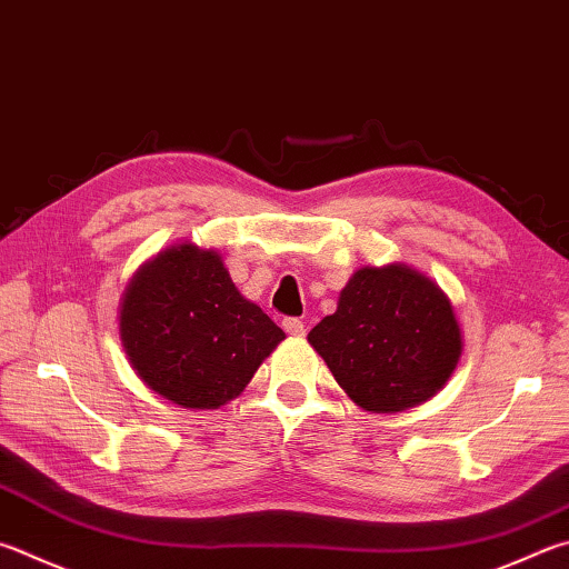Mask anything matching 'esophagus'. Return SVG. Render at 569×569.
<instances>
[{"mask_svg": "<svg viewBox=\"0 0 569 569\" xmlns=\"http://www.w3.org/2000/svg\"><path fill=\"white\" fill-rule=\"evenodd\" d=\"M283 330H286L288 336H293V338L306 336V326H303L298 318H286V320H283Z\"/></svg>", "mask_w": 569, "mask_h": 569, "instance_id": "obj_1", "label": "esophagus"}]
</instances>
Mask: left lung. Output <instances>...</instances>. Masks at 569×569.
<instances>
[{"label":"left lung","mask_w":569,"mask_h":569,"mask_svg":"<svg viewBox=\"0 0 569 569\" xmlns=\"http://www.w3.org/2000/svg\"><path fill=\"white\" fill-rule=\"evenodd\" d=\"M308 343L358 408L402 412L446 388L462 356V328L426 273L406 263L363 266Z\"/></svg>","instance_id":"1"}]
</instances>
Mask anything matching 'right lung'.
Masks as SVG:
<instances>
[{
  "label": "right lung",
  "mask_w": 569,
  "mask_h": 569,
  "mask_svg": "<svg viewBox=\"0 0 569 569\" xmlns=\"http://www.w3.org/2000/svg\"><path fill=\"white\" fill-rule=\"evenodd\" d=\"M119 338L133 373L173 406L216 410L241 396L286 333L191 241L151 256L127 286Z\"/></svg>",
  "instance_id": "right-lung-1"
}]
</instances>
